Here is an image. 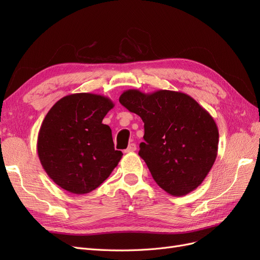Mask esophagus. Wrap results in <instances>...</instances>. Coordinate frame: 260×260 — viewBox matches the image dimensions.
Here are the masks:
<instances>
[{"label":"esophagus","mask_w":260,"mask_h":260,"mask_svg":"<svg viewBox=\"0 0 260 260\" xmlns=\"http://www.w3.org/2000/svg\"><path fill=\"white\" fill-rule=\"evenodd\" d=\"M136 149H137V145L135 143H131V144H129L127 149H124V153H132V152H135Z\"/></svg>","instance_id":"obj_1"}]
</instances>
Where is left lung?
Wrapping results in <instances>:
<instances>
[{
  "label": "left lung",
  "mask_w": 260,
  "mask_h": 260,
  "mask_svg": "<svg viewBox=\"0 0 260 260\" xmlns=\"http://www.w3.org/2000/svg\"><path fill=\"white\" fill-rule=\"evenodd\" d=\"M119 102L144 122L140 157L153 179L172 196L194 191L214 165L219 132L214 118L182 92L124 91Z\"/></svg>",
  "instance_id": "1"
}]
</instances>
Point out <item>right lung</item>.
<instances>
[{
    "mask_svg": "<svg viewBox=\"0 0 260 260\" xmlns=\"http://www.w3.org/2000/svg\"><path fill=\"white\" fill-rule=\"evenodd\" d=\"M114 103L106 96L75 93L46 114L38 136V156L48 176L64 190L86 194L112 174L122 153L102 123Z\"/></svg>",
    "mask_w": 260,
    "mask_h": 260,
    "instance_id": "right-lung-1",
    "label": "right lung"
}]
</instances>
